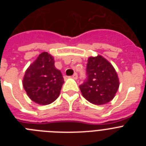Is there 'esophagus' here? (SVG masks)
Instances as JSON below:
<instances>
[{
    "instance_id": "esophagus-1",
    "label": "esophagus",
    "mask_w": 146,
    "mask_h": 146,
    "mask_svg": "<svg viewBox=\"0 0 146 146\" xmlns=\"http://www.w3.org/2000/svg\"><path fill=\"white\" fill-rule=\"evenodd\" d=\"M72 78H73V79H74V80H77V78H78V76H77V73H74V74H73V75H72Z\"/></svg>"
}]
</instances>
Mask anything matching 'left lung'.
I'll return each mask as SVG.
<instances>
[{
	"mask_svg": "<svg viewBox=\"0 0 146 146\" xmlns=\"http://www.w3.org/2000/svg\"><path fill=\"white\" fill-rule=\"evenodd\" d=\"M86 69L87 80L80 86L82 96L89 102L97 105L113 100L120 85L113 66L103 56L98 55L88 58Z\"/></svg>",
	"mask_w": 146,
	"mask_h": 146,
	"instance_id": "8db88e82",
	"label": "left lung"
}]
</instances>
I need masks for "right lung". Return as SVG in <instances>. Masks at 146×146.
Masks as SVG:
<instances>
[{
  "mask_svg": "<svg viewBox=\"0 0 146 146\" xmlns=\"http://www.w3.org/2000/svg\"><path fill=\"white\" fill-rule=\"evenodd\" d=\"M64 80L55 66L53 56L43 52L26 69L23 88L32 101L41 105L51 104L60 95Z\"/></svg>",
  "mask_w": 146,
  "mask_h": 146,
  "instance_id": "1",
  "label": "right lung"
}]
</instances>
